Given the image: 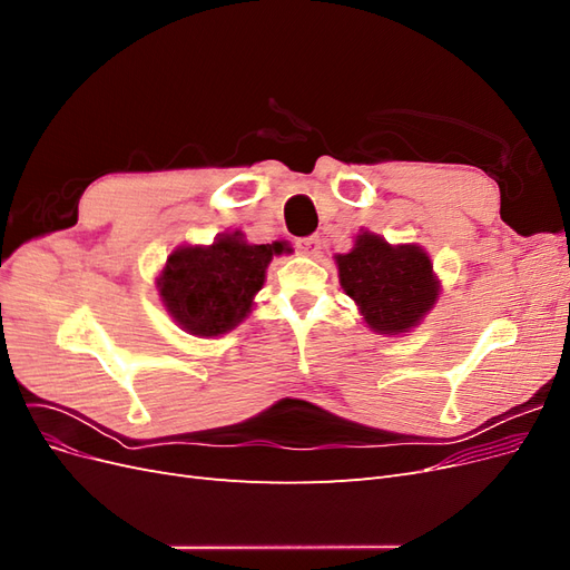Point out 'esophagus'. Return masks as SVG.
<instances>
[{
  "label": "esophagus",
  "mask_w": 570,
  "mask_h": 570,
  "mask_svg": "<svg viewBox=\"0 0 570 570\" xmlns=\"http://www.w3.org/2000/svg\"><path fill=\"white\" fill-rule=\"evenodd\" d=\"M295 247H297V252H302V254L316 256L318 249H321V239H318L316 235H312V237H299L297 243H295Z\"/></svg>",
  "instance_id": "1"
}]
</instances>
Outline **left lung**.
Segmentation results:
<instances>
[{
  "label": "left lung",
  "mask_w": 570,
  "mask_h": 570,
  "mask_svg": "<svg viewBox=\"0 0 570 570\" xmlns=\"http://www.w3.org/2000/svg\"><path fill=\"white\" fill-rule=\"evenodd\" d=\"M340 283L377 333H406L438 299V281L423 249L392 247L364 233L350 254L337 256Z\"/></svg>",
  "instance_id": "left-lung-1"
}]
</instances>
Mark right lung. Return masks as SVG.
<instances>
[{"mask_svg": "<svg viewBox=\"0 0 570 570\" xmlns=\"http://www.w3.org/2000/svg\"><path fill=\"white\" fill-rule=\"evenodd\" d=\"M281 252V243L247 245L243 233L220 235L212 247L174 252L159 278L168 314L193 335L214 337L233 331L252 312L266 266Z\"/></svg>", "mask_w": 570, "mask_h": 570, "instance_id": "obj_1", "label": "right lung"}]
</instances>
